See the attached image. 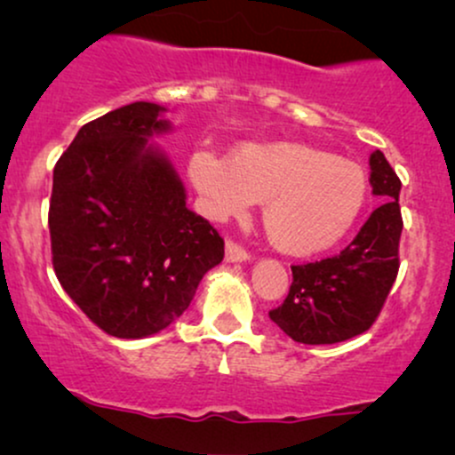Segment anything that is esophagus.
<instances>
[{
  "mask_svg": "<svg viewBox=\"0 0 455 455\" xmlns=\"http://www.w3.org/2000/svg\"><path fill=\"white\" fill-rule=\"evenodd\" d=\"M224 259H227L228 263H243V260H250V252L243 250L239 243H235L233 239H228L227 248H224Z\"/></svg>",
  "mask_w": 455,
  "mask_h": 455,
  "instance_id": "1",
  "label": "esophagus"
}]
</instances>
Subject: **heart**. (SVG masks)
I'll return each instance as SVG.
<instances>
[{"label":"heart","mask_w":455,"mask_h":455,"mask_svg":"<svg viewBox=\"0 0 455 455\" xmlns=\"http://www.w3.org/2000/svg\"><path fill=\"white\" fill-rule=\"evenodd\" d=\"M188 173L213 220L242 216L263 203L260 220L284 254L310 257L336 245L353 228L368 198L357 162L306 143H243L224 160L198 149Z\"/></svg>","instance_id":"obj_1"}]
</instances>
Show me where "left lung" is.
<instances>
[{
  "mask_svg": "<svg viewBox=\"0 0 455 455\" xmlns=\"http://www.w3.org/2000/svg\"><path fill=\"white\" fill-rule=\"evenodd\" d=\"M370 184L383 205L336 257L293 265V284L271 321L295 342L336 344L368 331L400 267V180L383 151L370 156Z\"/></svg>",
  "mask_w": 455,
  "mask_h": 455,
  "instance_id": "obj_1",
  "label": "left lung"
}]
</instances>
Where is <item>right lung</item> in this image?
Wrapping results in <instances>:
<instances>
[{"label": "right lung", "mask_w": 455, "mask_h": 455, "mask_svg": "<svg viewBox=\"0 0 455 455\" xmlns=\"http://www.w3.org/2000/svg\"><path fill=\"white\" fill-rule=\"evenodd\" d=\"M164 108L132 102L85 124L53 171V269L70 299L115 338L139 340L186 312L222 263L224 239L186 207V188L149 143Z\"/></svg>", "instance_id": "right-lung-1"}]
</instances>
